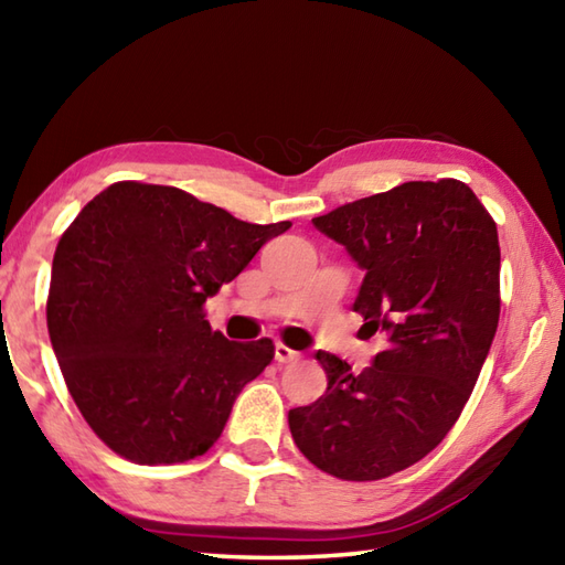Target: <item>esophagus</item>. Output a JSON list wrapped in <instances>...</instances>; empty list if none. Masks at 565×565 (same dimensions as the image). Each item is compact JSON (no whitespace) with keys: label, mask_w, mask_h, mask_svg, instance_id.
<instances>
[{"label":"esophagus","mask_w":565,"mask_h":565,"mask_svg":"<svg viewBox=\"0 0 565 565\" xmlns=\"http://www.w3.org/2000/svg\"><path fill=\"white\" fill-rule=\"evenodd\" d=\"M274 358H276V362H281V364H286V362H296L298 358V352L296 350H291V348H286L284 342H276L274 345Z\"/></svg>","instance_id":"esophagus-1"}]
</instances>
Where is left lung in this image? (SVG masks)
<instances>
[{
    "instance_id": "obj_1",
    "label": "left lung",
    "mask_w": 565,
    "mask_h": 565,
    "mask_svg": "<svg viewBox=\"0 0 565 565\" xmlns=\"http://www.w3.org/2000/svg\"><path fill=\"white\" fill-rule=\"evenodd\" d=\"M364 271L352 308L386 345L370 367L318 350L328 390L289 412L298 450L340 480H382L458 422L500 320V239L456 179L408 181L313 217Z\"/></svg>"
}]
</instances>
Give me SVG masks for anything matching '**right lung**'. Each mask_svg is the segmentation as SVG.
<instances>
[{
  "label": "right lung",
  "instance_id": "add662e5",
  "mask_svg": "<svg viewBox=\"0 0 565 565\" xmlns=\"http://www.w3.org/2000/svg\"><path fill=\"white\" fill-rule=\"evenodd\" d=\"M289 227L245 223L173 185L119 181L63 232L51 345L87 426L117 456L171 466L220 438L274 342L227 340L203 306Z\"/></svg>",
  "mask_w": 565,
  "mask_h": 565
}]
</instances>
